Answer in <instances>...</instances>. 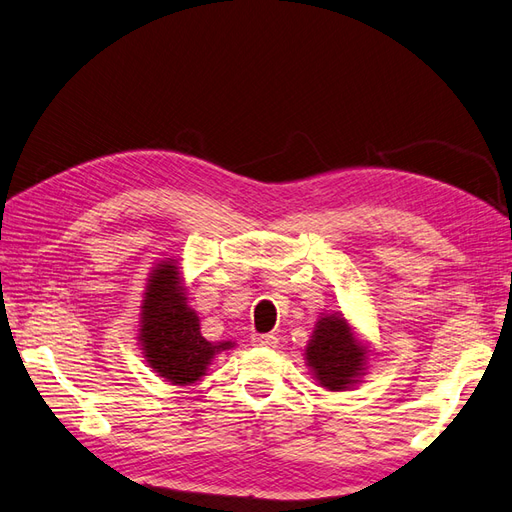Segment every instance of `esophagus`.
Returning a JSON list of instances; mask_svg holds the SVG:
<instances>
[{"mask_svg":"<svg viewBox=\"0 0 512 512\" xmlns=\"http://www.w3.org/2000/svg\"><path fill=\"white\" fill-rule=\"evenodd\" d=\"M252 342H254L256 346H262V348H275L277 337H275V335H269V333H254V335H252Z\"/></svg>","mask_w":512,"mask_h":512,"instance_id":"esophagus-1","label":"esophagus"}]
</instances>
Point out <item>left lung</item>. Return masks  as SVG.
Returning <instances> with one entry per match:
<instances>
[{
	"label": "left lung",
	"mask_w": 512,
	"mask_h": 512,
	"mask_svg": "<svg viewBox=\"0 0 512 512\" xmlns=\"http://www.w3.org/2000/svg\"><path fill=\"white\" fill-rule=\"evenodd\" d=\"M305 356L320 386L329 391H344L365 365V350L342 316L320 318Z\"/></svg>",
	"instance_id": "left-lung-1"
}]
</instances>
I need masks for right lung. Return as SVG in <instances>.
Here are the masks:
<instances>
[{
	"mask_svg": "<svg viewBox=\"0 0 512 512\" xmlns=\"http://www.w3.org/2000/svg\"><path fill=\"white\" fill-rule=\"evenodd\" d=\"M143 303L141 342L147 361L173 384H192L205 374L211 359L232 344H211L200 335L194 309L188 307L175 265L151 273Z\"/></svg>",
	"mask_w": 512,
	"mask_h": 512,
	"instance_id": "add662e5",
	"label": "right lung"
}]
</instances>
